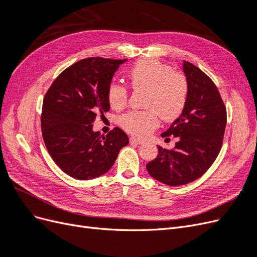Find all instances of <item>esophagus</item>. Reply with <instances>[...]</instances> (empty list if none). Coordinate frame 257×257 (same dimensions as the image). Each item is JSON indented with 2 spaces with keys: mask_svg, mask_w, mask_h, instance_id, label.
<instances>
[{
  "mask_svg": "<svg viewBox=\"0 0 257 257\" xmlns=\"http://www.w3.org/2000/svg\"><path fill=\"white\" fill-rule=\"evenodd\" d=\"M130 142L132 144H137V145H142V144L145 143L143 139H139V138H136V137H131L130 138Z\"/></svg>",
  "mask_w": 257,
  "mask_h": 257,
  "instance_id": "1",
  "label": "esophagus"
}]
</instances>
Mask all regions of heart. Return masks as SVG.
Listing matches in <instances>:
<instances>
[{"label": "heart", "instance_id": "b5f03b06", "mask_svg": "<svg viewBox=\"0 0 257 257\" xmlns=\"http://www.w3.org/2000/svg\"><path fill=\"white\" fill-rule=\"evenodd\" d=\"M128 80L136 90L147 91L144 111L131 110L121 115L120 125L127 133L145 137L159 125V115L166 122L178 119L189 97L186 77L157 59H144L130 69ZM107 97L113 109H121L127 103L126 89L111 83Z\"/></svg>", "mask_w": 257, "mask_h": 257}]
</instances>
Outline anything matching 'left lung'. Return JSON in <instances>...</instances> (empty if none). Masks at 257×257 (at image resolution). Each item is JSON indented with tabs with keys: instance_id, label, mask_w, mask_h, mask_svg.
<instances>
[{
	"instance_id": "1",
	"label": "left lung",
	"mask_w": 257,
	"mask_h": 257,
	"mask_svg": "<svg viewBox=\"0 0 257 257\" xmlns=\"http://www.w3.org/2000/svg\"><path fill=\"white\" fill-rule=\"evenodd\" d=\"M183 72L189 97L183 112L161 136H174V149L158 146L157 159L147 164L151 177L167 185H183L203 176L219 155L226 127V107L214 82L188 61Z\"/></svg>"
}]
</instances>
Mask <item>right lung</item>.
<instances>
[{"mask_svg":"<svg viewBox=\"0 0 257 257\" xmlns=\"http://www.w3.org/2000/svg\"><path fill=\"white\" fill-rule=\"evenodd\" d=\"M125 61L88 58L76 62L45 94L41 116L45 146L56 164L78 180L107 173L119 151L128 145L127 135L119 127L106 136L92 130L96 115L110 109L108 88Z\"/></svg>","mask_w":257,"mask_h":257,"instance_id":"right-lung-1","label":"right lung"}]
</instances>
